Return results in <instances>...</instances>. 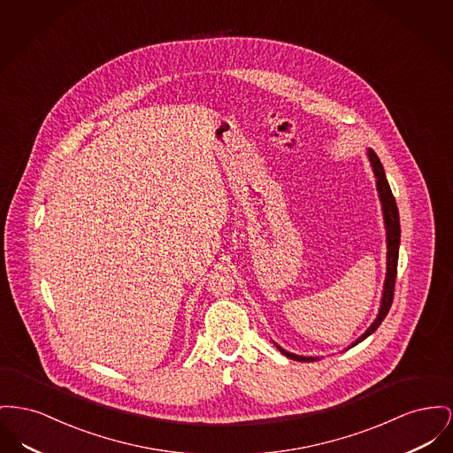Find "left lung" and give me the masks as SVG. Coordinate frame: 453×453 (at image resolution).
I'll use <instances>...</instances> for the list:
<instances>
[{
    "instance_id": "obj_1",
    "label": "left lung",
    "mask_w": 453,
    "mask_h": 453,
    "mask_svg": "<svg viewBox=\"0 0 453 453\" xmlns=\"http://www.w3.org/2000/svg\"><path fill=\"white\" fill-rule=\"evenodd\" d=\"M366 156L372 164V174L376 178V191H378V198L381 203V212H383V222H385V233H387V273H385V282H383V293H381V299H380V310L376 319H372V325L366 328V332L357 337L350 347L357 346L359 342H363L366 337H370L372 332L380 326V323L385 319L390 306H392V299H394V286H395V277H397V262H399V246H400V220H399V209L395 203V198L392 195L390 185L387 181L383 165L378 159V156L372 152V149L366 150ZM275 344V342H273ZM277 346V344H275ZM277 349L288 356L289 359L294 361H301V363H313V361H319L321 357L319 356H299L289 352L280 346Z\"/></svg>"
}]
</instances>
